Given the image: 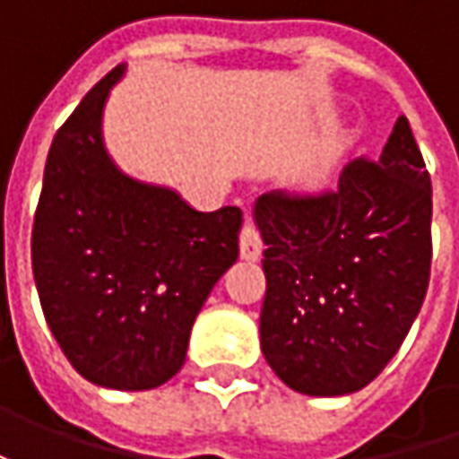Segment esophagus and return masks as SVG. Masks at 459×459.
<instances>
[{
  "mask_svg": "<svg viewBox=\"0 0 459 459\" xmlns=\"http://www.w3.org/2000/svg\"><path fill=\"white\" fill-rule=\"evenodd\" d=\"M263 253V239H260V232L255 230L253 221H245L242 232H239V255L242 260H257Z\"/></svg>",
  "mask_w": 459,
  "mask_h": 459,
  "instance_id": "esophagus-1",
  "label": "esophagus"
}]
</instances>
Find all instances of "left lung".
<instances>
[{"instance_id": "8db88e82", "label": "left lung", "mask_w": 459, "mask_h": 459, "mask_svg": "<svg viewBox=\"0 0 459 459\" xmlns=\"http://www.w3.org/2000/svg\"><path fill=\"white\" fill-rule=\"evenodd\" d=\"M260 350L304 396H347L391 362L424 304L432 181L401 115L376 160H352L319 196L263 194Z\"/></svg>"}]
</instances>
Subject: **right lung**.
I'll return each instance as SVG.
<instances>
[{
    "label": "right lung",
    "instance_id": "right-lung-1",
    "mask_svg": "<svg viewBox=\"0 0 459 459\" xmlns=\"http://www.w3.org/2000/svg\"><path fill=\"white\" fill-rule=\"evenodd\" d=\"M125 71L99 81L53 137L32 275L45 322L83 378L151 391L181 370L204 301L238 260L242 212H199L117 166L104 107Z\"/></svg>",
    "mask_w": 459,
    "mask_h": 459
}]
</instances>
